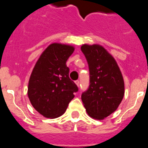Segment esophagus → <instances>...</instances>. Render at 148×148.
I'll return each instance as SVG.
<instances>
[{"label": "esophagus", "mask_w": 148, "mask_h": 148, "mask_svg": "<svg viewBox=\"0 0 148 148\" xmlns=\"http://www.w3.org/2000/svg\"><path fill=\"white\" fill-rule=\"evenodd\" d=\"M75 83H76V85L77 86H79V80H76Z\"/></svg>", "instance_id": "1"}]
</instances>
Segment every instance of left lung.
Wrapping results in <instances>:
<instances>
[{"mask_svg": "<svg viewBox=\"0 0 148 148\" xmlns=\"http://www.w3.org/2000/svg\"><path fill=\"white\" fill-rule=\"evenodd\" d=\"M81 51L89 69V86L81 99L87 113L101 120L115 112L124 95V83L115 59L97 45H83Z\"/></svg>", "mask_w": 148, "mask_h": 148, "instance_id": "1", "label": "left lung"}]
</instances>
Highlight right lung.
Segmentation results:
<instances>
[{"instance_id":"obj_1","label":"right lung","mask_w":148,"mask_h":148,"mask_svg":"<svg viewBox=\"0 0 148 148\" xmlns=\"http://www.w3.org/2000/svg\"><path fill=\"white\" fill-rule=\"evenodd\" d=\"M74 47L53 43L45 50L30 75L27 95L35 110L46 118L55 119L65 112L78 92L69 78L66 61Z\"/></svg>"}]
</instances>
